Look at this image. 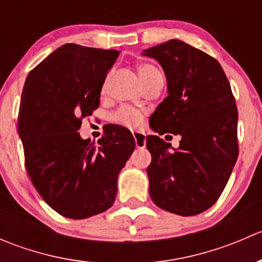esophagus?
Returning a JSON list of instances; mask_svg holds the SVG:
<instances>
[{
	"label": "esophagus",
	"mask_w": 262,
	"mask_h": 262,
	"mask_svg": "<svg viewBox=\"0 0 262 262\" xmlns=\"http://www.w3.org/2000/svg\"><path fill=\"white\" fill-rule=\"evenodd\" d=\"M134 141H136V147L142 149V148L146 147V136L141 132H133Z\"/></svg>",
	"instance_id": "1"
}]
</instances>
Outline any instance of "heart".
<instances>
[{"label": "heart", "instance_id": "obj_1", "mask_svg": "<svg viewBox=\"0 0 262 262\" xmlns=\"http://www.w3.org/2000/svg\"><path fill=\"white\" fill-rule=\"evenodd\" d=\"M155 71H157V70H156L153 66L141 64L138 67L139 78H141V80H143L144 77H147L149 73L155 72ZM105 86H106V83H104L102 90H105ZM112 119H113V121H115V123L121 124V125L129 126V128H133V126H137L139 123H141L142 116L138 112H137V110L132 109V107L124 106V107H120V109H119L118 112L113 115Z\"/></svg>", "mask_w": 262, "mask_h": 262}]
</instances>
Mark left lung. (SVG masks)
<instances>
[{
    "instance_id": "left-lung-1",
    "label": "left lung",
    "mask_w": 262,
    "mask_h": 262,
    "mask_svg": "<svg viewBox=\"0 0 262 262\" xmlns=\"http://www.w3.org/2000/svg\"><path fill=\"white\" fill-rule=\"evenodd\" d=\"M142 55L157 60L167 81V97L150 116V128L181 137L171 150L158 136H147L150 199L167 212L196 215L218 200L238 157L231 86L218 60L179 39Z\"/></svg>"
}]
</instances>
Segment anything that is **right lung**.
<instances>
[{"mask_svg":"<svg viewBox=\"0 0 262 262\" xmlns=\"http://www.w3.org/2000/svg\"><path fill=\"white\" fill-rule=\"evenodd\" d=\"M118 50L64 44L26 77L17 130L34 187L60 215L84 219L109 209L118 176L136 148L124 126L104 129L97 143L82 139V119L100 94Z\"/></svg>","mask_w":262,"mask_h":262,"instance_id":"add662e5","label":"right lung"}]
</instances>
